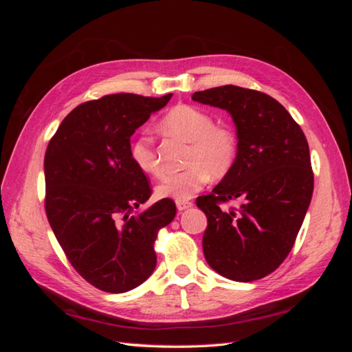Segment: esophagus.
Segmentation results:
<instances>
[{
    "mask_svg": "<svg viewBox=\"0 0 352 352\" xmlns=\"http://www.w3.org/2000/svg\"><path fill=\"white\" fill-rule=\"evenodd\" d=\"M192 201H176V207L179 211H184L186 208H190L192 207Z\"/></svg>",
    "mask_w": 352,
    "mask_h": 352,
    "instance_id": "obj_1",
    "label": "esophagus"
}]
</instances>
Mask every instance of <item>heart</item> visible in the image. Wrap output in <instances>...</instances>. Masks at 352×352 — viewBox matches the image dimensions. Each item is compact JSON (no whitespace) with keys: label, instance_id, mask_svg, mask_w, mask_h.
<instances>
[{"label":"heart","instance_id":"heart-1","mask_svg":"<svg viewBox=\"0 0 352 352\" xmlns=\"http://www.w3.org/2000/svg\"><path fill=\"white\" fill-rule=\"evenodd\" d=\"M163 129L189 142L185 157L186 168L163 177L157 195L176 201H188L204 188L210 177H225L236 163L238 138L225 124H214V117L195 105L180 104L162 119ZM131 157L138 168L151 176L163 173L154 140L142 132L135 138Z\"/></svg>","mask_w":352,"mask_h":352}]
</instances>
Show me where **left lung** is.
<instances>
[{
  "instance_id": "left-lung-1",
  "label": "left lung",
  "mask_w": 352,
  "mask_h": 352,
  "mask_svg": "<svg viewBox=\"0 0 352 352\" xmlns=\"http://www.w3.org/2000/svg\"><path fill=\"white\" fill-rule=\"evenodd\" d=\"M192 100L226 110L236 126L238 157L230 172L197 199L207 216L202 250L212 270L236 282L274 272L291 252L310 206L314 175L305 135L280 102L225 85ZM239 197V209L221 201Z\"/></svg>"
}]
</instances>
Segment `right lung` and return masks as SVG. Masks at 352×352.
I'll use <instances>...</instances> for the list:
<instances>
[{
	"label": "right lung",
	"instance_id": "right-lung-1",
	"mask_svg": "<svg viewBox=\"0 0 352 352\" xmlns=\"http://www.w3.org/2000/svg\"><path fill=\"white\" fill-rule=\"evenodd\" d=\"M172 94H113L78 105L48 144L45 211L67 260L104 292L122 294L153 274L158 230L176 216L163 198L135 214L151 186L131 157V136Z\"/></svg>",
	"mask_w": 352,
	"mask_h": 352
}]
</instances>
